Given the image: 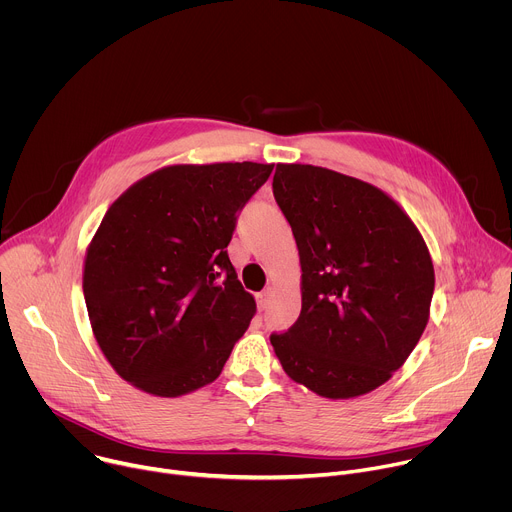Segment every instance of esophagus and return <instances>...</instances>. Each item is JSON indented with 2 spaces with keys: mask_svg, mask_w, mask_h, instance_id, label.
<instances>
[{
  "mask_svg": "<svg viewBox=\"0 0 512 512\" xmlns=\"http://www.w3.org/2000/svg\"><path fill=\"white\" fill-rule=\"evenodd\" d=\"M271 298H273V289H271V287H267V289L261 291V294H257V306H259V310H267L269 304H271Z\"/></svg>",
  "mask_w": 512,
  "mask_h": 512,
  "instance_id": "esophagus-1",
  "label": "esophagus"
}]
</instances>
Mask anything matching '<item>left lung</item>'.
Returning a JSON list of instances; mask_svg holds the SVG:
<instances>
[{
    "label": "left lung",
    "instance_id": "1",
    "mask_svg": "<svg viewBox=\"0 0 512 512\" xmlns=\"http://www.w3.org/2000/svg\"><path fill=\"white\" fill-rule=\"evenodd\" d=\"M273 196L302 265V312L271 346L285 375L320 397L385 385L417 346L435 285L429 249L381 188L310 164H277Z\"/></svg>",
    "mask_w": 512,
    "mask_h": 512
}]
</instances>
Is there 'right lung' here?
Instances as JSON below:
<instances>
[{
    "mask_svg": "<svg viewBox=\"0 0 512 512\" xmlns=\"http://www.w3.org/2000/svg\"><path fill=\"white\" fill-rule=\"evenodd\" d=\"M273 164H174L131 184L85 255L83 291L113 371L156 397L223 373L257 312L229 259L237 212Z\"/></svg>",
    "mask_w": 512,
    "mask_h": 512,
    "instance_id": "add662e5",
    "label": "right lung"
}]
</instances>
